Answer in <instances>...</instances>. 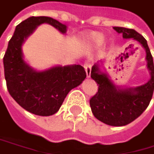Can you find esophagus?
Wrapping results in <instances>:
<instances>
[{
	"label": "esophagus",
	"mask_w": 154,
	"mask_h": 154,
	"mask_svg": "<svg viewBox=\"0 0 154 154\" xmlns=\"http://www.w3.org/2000/svg\"><path fill=\"white\" fill-rule=\"evenodd\" d=\"M84 68L87 74V78H91V64L90 63H84Z\"/></svg>",
	"instance_id": "obj_1"
}]
</instances>
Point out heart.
<instances>
[{
	"mask_svg": "<svg viewBox=\"0 0 154 154\" xmlns=\"http://www.w3.org/2000/svg\"><path fill=\"white\" fill-rule=\"evenodd\" d=\"M85 39L91 44L98 46L103 41V36L97 32H91V33L85 34Z\"/></svg>",
	"mask_w": 154,
	"mask_h": 154,
	"instance_id": "heart-1",
	"label": "heart"
}]
</instances>
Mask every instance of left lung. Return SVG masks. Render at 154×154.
I'll list each match as a JSON object with an SVG mask.
<instances>
[{
    "mask_svg": "<svg viewBox=\"0 0 154 154\" xmlns=\"http://www.w3.org/2000/svg\"><path fill=\"white\" fill-rule=\"evenodd\" d=\"M114 29L124 38H132L141 44L146 51L147 68L151 75L150 80L144 85L121 88L111 81L107 74L100 70L99 63L92 66L91 76L99 86L97 93L90 100L92 114L106 125L122 127L137 119L149 105L154 90V66L147 40L140 33L120 26Z\"/></svg>",
    "mask_w": 154,
    "mask_h": 154,
    "instance_id": "obj_1",
    "label": "left lung"
}]
</instances>
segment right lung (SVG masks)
I'll return each mask as SVG.
<instances>
[{"label": "right lung", "instance_id": "add662e5", "mask_svg": "<svg viewBox=\"0 0 154 154\" xmlns=\"http://www.w3.org/2000/svg\"><path fill=\"white\" fill-rule=\"evenodd\" d=\"M44 23L63 34L66 32V26L51 17H29L16 26L5 51L3 66L7 90L15 102L29 113L49 116L57 113L68 92L80 85L87 75L79 64L36 71L24 61V41L38 26Z\"/></svg>", "mask_w": 154, "mask_h": 154}]
</instances>
